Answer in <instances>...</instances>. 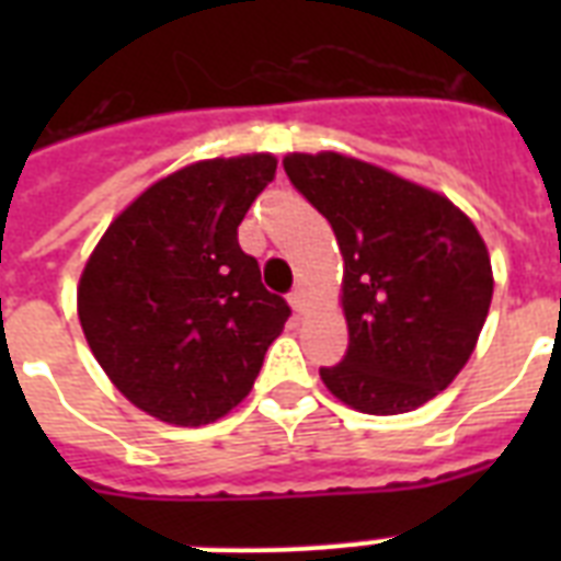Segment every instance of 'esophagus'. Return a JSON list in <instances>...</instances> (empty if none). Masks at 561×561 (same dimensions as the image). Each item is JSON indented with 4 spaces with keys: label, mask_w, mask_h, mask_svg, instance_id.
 Masks as SVG:
<instances>
[{
    "label": "esophagus",
    "mask_w": 561,
    "mask_h": 561,
    "mask_svg": "<svg viewBox=\"0 0 561 561\" xmlns=\"http://www.w3.org/2000/svg\"><path fill=\"white\" fill-rule=\"evenodd\" d=\"M288 302H290V308H294V311H299V314H302V311H306V290H302V288L290 290Z\"/></svg>",
    "instance_id": "34e87169"
}]
</instances>
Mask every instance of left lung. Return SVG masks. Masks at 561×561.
<instances>
[{
	"instance_id": "obj_1",
	"label": "left lung",
	"mask_w": 561,
	"mask_h": 561,
	"mask_svg": "<svg viewBox=\"0 0 561 561\" xmlns=\"http://www.w3.org/2000/svg\"><path fill=\"white\" fill-rule=\"evenodd\" d=\"M285 174L334 229L350 350L320 369L373 416L422 408L469 364L495 290L486 241L460 206L337 151L288 153Z\"/></svg>"
}]
</instances>
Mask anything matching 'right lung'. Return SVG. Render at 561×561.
I'll return each instance as SVG.
<instances>
[{
	"label": "right lung",
	"mask_w": 561,
	"mask_h": 561,
	"mask_svg": "<svg viewBox=\"0 0 561 561\" xmlns=\"http://www.w3.org/2000/svg\"><path fill=\"white\" fill-rule=\"evenodd\" d=\"M273 174V153L192 162L127 203L83 264V337L148 416L178 427L227 416L285 329L290 308L238 247Z\"/></svg>",
	"instance_id": "1"
}]
</instances>
